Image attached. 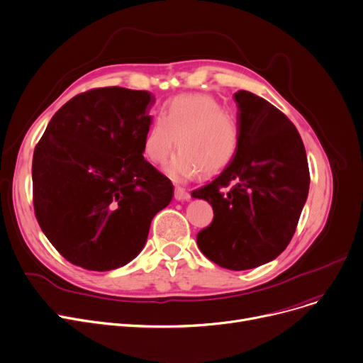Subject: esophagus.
Instances as JSON below:
<instances>
[{"instance_id": "obj_1", "label": "esophagus", "mask_w": 363, "mask_h": 363, "mask_svg": "<svg viewBox=\"0 0 363 363\" xmlns=\"http://www.w3.org/2000/svg\"><path fill=\"white\" fill-rule=\"evenodd\" d=\"M174 198H176V201H189L190 194L186 189H183L180 186H176L174 187Z\"/></svg>"}]
</instances>
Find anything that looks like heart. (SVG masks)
Returning <instances> with one entry per match:
<instances>
[{
  "label": "heart",
  "mask_w": 363,
  "mask_h": 363,
  "mask_svg": "<svg viewBox=\"0 0 363 363\" xmlns=\"http://www.w3.org/2000/svg\"><path fill=\"white\" fill-rule=\"evenodd\" d=\"M179 154L167 165L174 180L216 176L230 165L239 149V125L209 94H184L169 102L149 127L143 140L145 157L162 164L177 146Z\"/></svg>",
  "instance_id": "obj_1"
}]
</instances>
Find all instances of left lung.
Wrapping results in <instances>:
<instances>
[{"mask_svg": "<svg viewBox=\"0 0 363 363\" xmlns=\"http://www.w3.org/2000/svg\"><path fill=\"white\" fill-rule=\"evenodd\" d=\"M238 104L239 149L223 173L191 196L205 199L214 220L198 246L217 265L243 271L275 259L287 247L309 191L302 138L272 104L247 91Z\"/></svg>", "mask_w": 363, "mask_h": 363, "instance_id": "1", "label": "left lung"}]
</instances>
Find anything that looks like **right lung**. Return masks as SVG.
I'll list each match as a JSON object with an SVG mask.
<instances>
[{
	"label": "right lung",
	"instance_id": "right-lung-1",
	"mask_svg": "<svg viewBox=\"0 0 363 363\" xmlns=\"http://www.w3.org/2000/svg\"><path fill=\"white\" fill-rule=\"evenodd\" d=\"M154 102L151 92L118 86L76 95L35 147V216L73 265L110 271L129 264L173 199V184L142 155Z\"/></svg>",
	"mask_w": 363,
	"mask_h": 363
}]
</instances>
